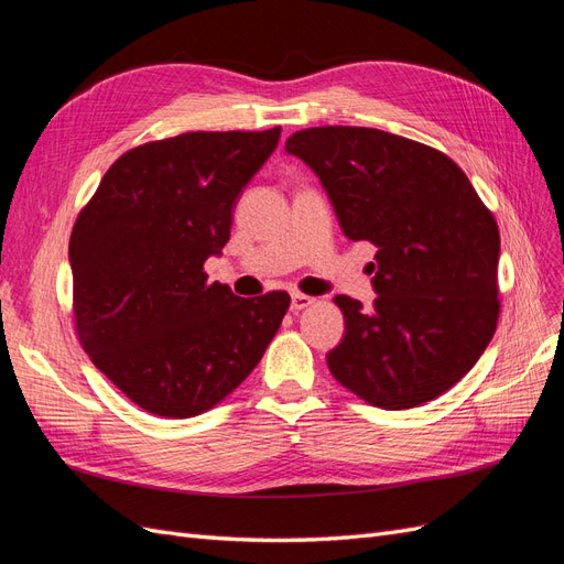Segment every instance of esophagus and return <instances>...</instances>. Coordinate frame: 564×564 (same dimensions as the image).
Wrapping results in <instances>:
<instances>
[{"label": "esophagus", "instance_id": "obj_1", "mask_svg": "<svg viewBox=\"0 0 564 564\" xmlns=\"http://www.w3.org/2000/svg\"><path fill=\"white\" fill-rule=\"evenodd\" d=\"M315 303H317V299H313V296H308V294H292V311H294V313L311 308V305H315Z\"/></svg>", "mask_w": 564, "mask_h": 564}]
</instances>
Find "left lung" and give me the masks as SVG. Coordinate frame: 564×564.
Returning <instances> with one entry per match:
<instances>
[{"instance_id":"obj_1","label":"left lung","mask_w":564,"mask_h":564,"mask_svg":"<svg viewBox=\"0 0 564 564\" xmlns=\"http://www.w3.org/2000/svg\"><path fill=\"white\" fill-rule=\"evenodd\" d=\"M286 152L319 176L352 242H371L377 301L336 296L346 336L332 377L381 409H412L458 383L501 313L499 226L452 158L367 127H313Z\"/></svg>"}]
</instances>
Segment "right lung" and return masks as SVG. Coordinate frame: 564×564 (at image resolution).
I'll use <instances>...</instances> for the list:
<instances>
[{
  "instance_id": "1",
  "label": "right lung",
  "mask_w": 564,
  "mask_h": 564,
  "mask_svg": "<svg viewBox=\"0 0 564 564\" xmlns=\"http://www.w3.org/2000/svg\"><path fill=\"white\" fill-rule=\"evenodd\" d=\"M280 131H187L135 145L75 220L77 338L150 414L191 419L226 400L289 311L286 292L240 299L204 272L230 240L232 204Z\"/></svg>"
}]
</instances>
